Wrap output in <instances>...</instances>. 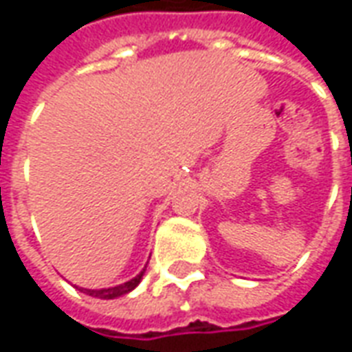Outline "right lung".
<instances>
[{"mask_svg":"<svg viewBox=\"0 0 352 352\" xmlns=\"http://www.w3.org/2000/svg\"><path fill=\"white\" fill-rule=\"evenodd\" d=\"M146 265L141 270V272L133 277V279L126 280L122 285H116V287H109V288H80V292H85V294L92 296V298H100V300H115V298H120V296L128 294L131 292L133 288L138 287L141 279H143V275H145Z\"/></svg>","mask_w":352,"mask_h":352,"instance_id":"right-lung-1","label":"right lung"}]
</instances>
